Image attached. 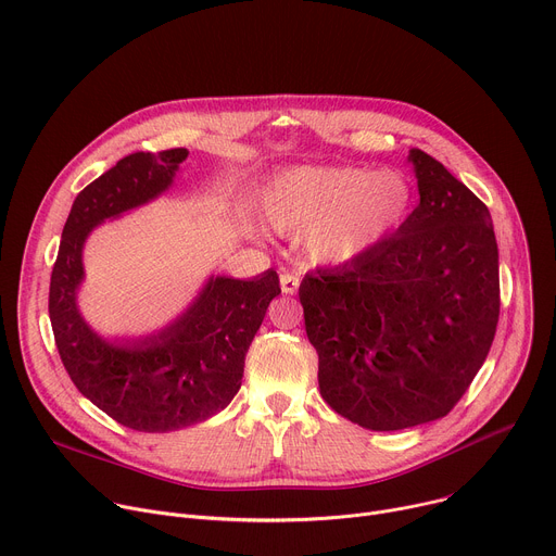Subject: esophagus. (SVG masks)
<instances>
[{"mask_svg": "<svg viewBox=\"0 0 556 556\" xmlns=\"http://www.w3.org/2000/svg\"><path fill=\"white\" fill-rule=\"evenodd\" d=\"M281 290L286 294H294L299 290V277L294 273H281Z\"/></svg>", "mask_w": 556, "mask_h": 556, "instance_id": "34e87169", "label": "esophagus"}]
</instances>
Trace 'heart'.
Masks as SVG:
<instances>
[{"instance_id": "b5f03b06", "label": "heart", "mask_w": 556, "mask_h": 556, "mask_svg": "<svg viewBox=\"0 0 556 556\" xmlns=\"http://www.w3.org/2000/svg\"><path fill=\"white\" fill-rule=\"evenodd\" d=\"M410 208V188L396 173L355 166H301L279 175L264 194V217L281 235L306 232L311 257L345 264L394 230Z\"/></svg>"}]
</instances>
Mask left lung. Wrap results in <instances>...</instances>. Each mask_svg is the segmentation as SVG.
<instances>
[{
    "mask_svg": "<svg viewBox=\"0 0 556 556\" xmlns=\"http://www.w3.org/2000/svg\"><path fill=\"white\" fill-rule=\"evenodd\" d=\"M419 206L392 237L299 286L328 406L368 430L445 417L483 366L498 321V250L483 201L410 150Z\"/></svg>",
    "mask_w": 556,
    "mask_h": 556,
    "instance_id": "left-lung-1",
    "label": "left lung"
}]
</instances>
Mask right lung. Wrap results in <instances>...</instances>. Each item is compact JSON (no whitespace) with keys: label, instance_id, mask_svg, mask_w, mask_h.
Segmentation results:
<instances>
[{"label":"right lung","instance_id":"1","mask_svg":"<svg viewBox=\"0 0 556 556\" xmlns=\"http://www.w3.org/2000/svg\"><path fill=\"white\" fill-rule=\"evenodd\" d=\"M186 157V148L132 153L88 184L71 208L50 275L48 313L68 377L99 410L139 432L188 428L224 410L241 386L245 352L281 292L273 268L255 279H211L173 326L126 345L86 326L75 292L88 232L162 194Z\"/></svg>","mask_w":556,"mask_h":556}]
</instances>
